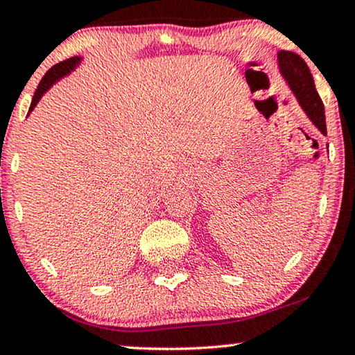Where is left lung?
Here are the masks:
<instances>
[{"label": "left lung", "instance_id": "left-lung-1", "mask_svg": "<svg viewBox=\"0 0 355 355\" xmlns=\"http://www.w3.org/2000/svg\"><path fill=\"white\" fill-rule=\"evenodd\" d=\"M279 72L286 80L289 88L297 98L299 104L323 135H327L325 123V109L320 96H318L315 83H313L312 73L309 71L307 64L299 54L293 51H278Z\"/></svg>", "mask_w": 355, "mask_h": 355}]
</instances>
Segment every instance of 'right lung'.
<instances>
[{
  "mask_svg": "<svg viewBox=\"0 0 355 355\" xmlns=\"http://www.w3.org/2000/svg\"><path fill=\"white\" fill-rule=\"evenodd\" d=\"M78 62H80V58L76 56V58L67 59V61L59 62V64H56V66H53L51 69H49V71L44 73V77L42 78V82H40V85H38L37 92H35V94H33V99H32V104H30L28 112H32L33 107L38 104L40 98H42L43 94L46 93L48 89L51 88L53 85L56 83L59 78H62L64 76H67V73H71V71H73V69H76V66H77Z\"/></svg>",
  "mask_w": 355,
  "mask_h": 355,
  "instance_id": "right-lung-1",
  "label": "right lung"
}]
</instances>
